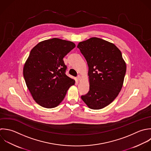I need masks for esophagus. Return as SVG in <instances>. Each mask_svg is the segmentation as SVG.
Returning a JSON list of instances; mask_svg holds the SVG:
<instances>
[{"label":"esophagus","instance_id":"esophagus-1","mask_svg":"<svg viewBox=\"0 0 151 151\" xmlns=\"http://www.w3.org/2000/svg\"><path fill=\"white\" fill-rule=\"evenodd\" d=\"M77 79H78V81H81V79H82V78H81V76H78V77H77Z\"/></svg>","mask_w":151,"mask_h":151}]
</instances>
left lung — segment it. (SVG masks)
Returning <instances> with one entry per match:
<instances>
[{
    "mask_svg": "<svg viewBox=\"0 0 151 151\" xmlns=\"http://www.w3.org/2000/svg\"><path fill=\"white\" fill-rule=\"evenodd\" d=\"M88 66L89 91L82 101L92 109H102L117 97L122 88L127 65L121 50L98 37L80 42L77 46Z\"/></svg>",
    "mask_w": 151,
    "mask_h": 151,
    "instance_id": "1",
    "label": "left lung"
}]
</instances>
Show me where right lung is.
Returning a JSON list of instances; mask_svg holds the SVG:
<instances>
[{
    "mask_svg": "<svg viewBox=\"0 0 151 151\" xmlns=\"http://www.w3.org/2000/svg\"><path fill=\"white\" fill-rule=\"evenodd\" d=\"M70 41L53 38L38 43L24 63L23 74L35 102L46 108L58 106L75 81L65 74L63 58L75 47Z\"/></svg>",
    "mask_w": 151,
    "mask_h": 151,
    "instance_id": "add662e5",
    "label": "right lung"
}]
</instances>
